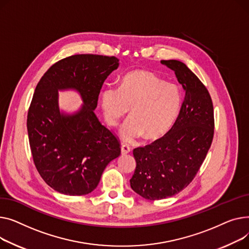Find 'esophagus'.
Here are the masks:
<instances>
[{"label": "esophagus", "instance_id": "obj_1", "mask_svg": "<svg viewBox=\"0 0 249 249\" xmlns=\"http://www.w3.org/2000/svg\"><path fill=\"white\" fill-rule=\"evenodd\" d=\"M121 151H122V155H126L130 152V148L126 144H123L122 148H121Z\"/></svg>", "mask_w": 249, "mask_h": 249}]
</instances>
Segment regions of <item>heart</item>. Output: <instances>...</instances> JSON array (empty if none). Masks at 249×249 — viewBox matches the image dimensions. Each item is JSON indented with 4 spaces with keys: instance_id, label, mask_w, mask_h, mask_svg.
I'll return each instance as SVG.
<instances>
[{
    "instance_id": "obj_1",
    "label": "heart",
    "mask_w": 249,
    "mask_h": 249,
    "mask_svg": "<svg viewBox=\"0 0 249 249\" xmlns=\"http://www.w3.org/2000/svg\"><path fill=\"white\" fill-rule=\"evenodd\" d=\"M182 106L179 87L166 83L154 73L136 70L124 77L121 86H108L100 93V107L106 123L118 125L130 108L120 135L126 142L144 136L158 140L174 124Z\"/></svg>"
}]
</instances>
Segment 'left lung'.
<instances>
[{"label": "left lung", "instance_id": "obj_1", "mask_svg": "<svg viewBox=\"0 0 249 249\" xmlns=\"http://www.w3.org/2000/svg\"><path fill=\"white\" fill-rule=\"evenodd\" d=\"M160 63L175 71L185 96L178 118L168 133L134 150L137 167L129 180L130 187L148 200L172 197L191 183L214 135L213 105L206 87L183 62Z\"/></svg>", "mask_w": 249, "mask_h": 249}]
</instances>
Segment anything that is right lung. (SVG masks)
I'll return each instance as SVG.
<instances>
[{"label": "right lung", "instance_id": "right-lung-1", "mask_svg": "<svg viewBox=\"0 0 249 249\" xmlns=\"http://www.w3.org/2000/svg\"><path fill=\"white\" fill-rule=\"evenodd\" d=\"M119 65L116 57L69 56L52 65L36 86L27 116L29 143L40 176L57 192H92L106 167L121 155L118 139L94 113L102 84ZM67 90L83 100L75 112L59 107V91Z\"/></svg>", "mask_w": 249, "mask_h": 249}]
</instances>
